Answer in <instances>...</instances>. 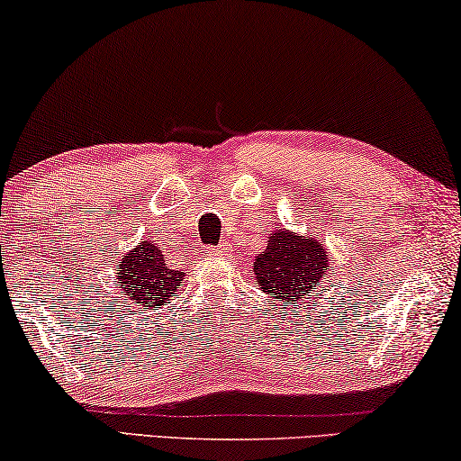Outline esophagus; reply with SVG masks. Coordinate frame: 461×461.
I'll list each match as a JSON object with an SVG mask.
<instances>
[{
    "mask_svg": "<svg viewBox=\"0 0 461 461\" xmlns=\"http://www.w3.org/2000/svg\"><path fill=\"white\" fill-rule=\"evenodd\" d=\"M207 252L211 257H225V254L230 252V246L228 244H219V246H209Z\"/></svg>",
    "mask_w": 461,
    "mask_h": 461,
    "instance_id": "obj_1",
    "label": "esophagus"
}]
</instances>
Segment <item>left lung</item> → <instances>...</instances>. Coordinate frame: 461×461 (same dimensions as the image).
Segmentation results:
<instances>
[{
  "mask_svg": "<svg viewBox=\"0 0 461 461\" xmlns=\"http://www.w3.org/2000/svg\"><path fill=\"white\" fill-rule=\"evenodd\" d=\"M254 273L260 290L271 298L298 302L302 296H311L317 290L319 279L325 277V246L317 240L275 230L267 250L254 260Z\"/></svg>",
  "mask_w": 461,
  "mask_h": 461,
  "instance_id": "obj_1",
  "label": "left lung"
}]
</instances>
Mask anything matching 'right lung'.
Returning a JSON list of instances; mask_svg holds the SVG:
<instances>
[{
  "label": "right lung",
  "instance_id": "add662e5",
  "mask_svg": "<svg viewBox=\"0 0 461 461\" xmlns=\"http://www.w3.org/2000/svg\"><path fill=\"white\" fill-rule=\"evenodd\" d=\"M184 273L167 269L161 250H157L153 242H142L128 254L120 265V285H123V296L139 306L159 308L182 284Z\"/></svg>",
  "mask_w": 461,
  "mask_h": 461
}]
</instances>
